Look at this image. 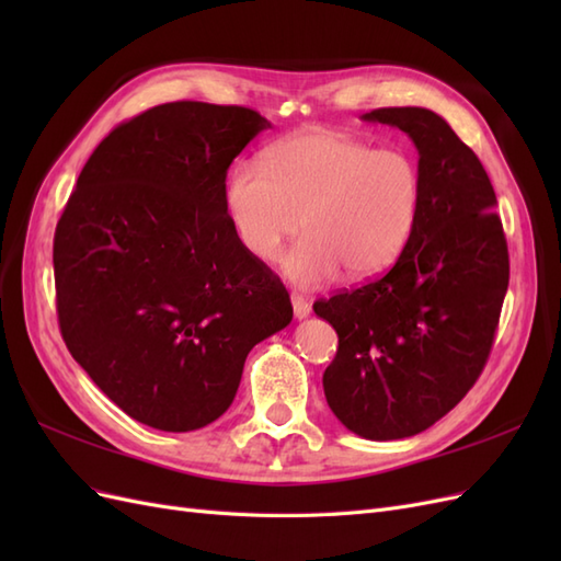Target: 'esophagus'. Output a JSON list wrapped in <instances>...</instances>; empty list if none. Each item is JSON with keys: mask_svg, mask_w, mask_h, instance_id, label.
Returning <instances> with one entry per match:
<instances>
[{"mask_svg": "<svg viewBox=\"0 0 561 561\" xmlns=\"http://www.w3.org/2000/svg\"><path fill=\"white\" fill-rule=\"evenodd\" d=\"M293 311H295V318L297 320H301V318H307L309 313H311V304L304 299L301 295H293Z\"/></svg>", "mask_w": 561, "mask_h": 561, "instance_id": "1", "label": "esophagus"}]
</instances>
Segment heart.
<instances>
[{"instance_id":"obj_1","label":"heart","mask_w":561,"mask_h":561,"mask_svg":"<svg viewBox=\"0 0 561 561\" xmlns=\"http://www.w3.org/2000/svg\"><path fill=\"white\" fill-rule=\"evenodd\" d=\"M266 164L243 161L227 182V215L239 243L304 287L371 280L393 266L419 222L423 182L402 149H375L339 130L297 133L268 149Z\"/></svg>"}]
</instances>
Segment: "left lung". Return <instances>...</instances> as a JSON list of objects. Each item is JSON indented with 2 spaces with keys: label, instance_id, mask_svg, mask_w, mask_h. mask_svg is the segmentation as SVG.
I'll use <instances>...</instances> for the list:
<instances>
[{
  "label": "left lung",
  "instance_id": "1",
  "mask_svg": "<svg viewBox=\"0 0 561 561\" xmlns=\"http://www.w3.org/2000/svg\"><path fill=\"white\" fill-rule=\"evenodd\" d=\"M419 149V222L388 274L313 304L339 346L322 375L334 416L365 439L431 428L463 400L494 346L511 280L496 194L474 151L443 116L381 107Z\"/></svg>",
  "mask_w": 561,
  "mask_h": 561
}]
</instances>
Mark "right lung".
<instances>
[{
  "label": "right lung",
  "instance_id": "obj_1",
  "mask_svg": "<svg viewBox=\"0 0 561 561\" xmlns=\"http://www.w3.org/2000/svg\"><path fill=\"white\" fill-rule=\"evenodd\" d=\"M268 126L239 105L151 107L95 147L58 219L60 334L145 426H208L252 346L290 325V295L236 239L225 203L231 161Z\"/></svg>",
  "mask_w": 561,
  "mask_h": 561
}]
</instances>
